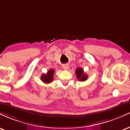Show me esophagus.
<instances>
[{
  "label": "esophagus",
  "instance_id": "34e87169",
  "mask_svg": "<svg viewBox=\"0 0 130 130\" xmlns=\"http://www.w3.org/2000/svg\"><path fill=\"white\" fill-rule=\"evenodd\" d=\"M63 67V69L65 70H67L68 69V65H67V64H65V65H63V67Z\"/></svg>",
  "mask_w": 130,
  "mask_h": 130
}]
</instances>
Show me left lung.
<instances>
[{
    "label": "left lung",
    "mask_w": 130,
    "mask_h": 130,
    "mask_svg": "<svg viewBox=\"0 0 130 130\" xmlns=\"http://www.w3.org/2000/svg\"><path fill=\"white\" fill-rule=\"evenodd\" d=\"M76 74L77 79L79 81H85L87 80V75L84 72V70L82 68H77L76 70Z\"/></svg>",
    "instance_id": "8db88e82"
}]
</instances>
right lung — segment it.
<instances>
[{
    "label": "right lung",
    "mask_w": 130,
    "mask_h": 130,
    "mask_svg": "<svg viewBox=\"0 0 130 130\" xmlns=\"http://www.w3.org/2000/svg\"><path fill=\"white\" fill-rule=\"evenodd\" d=\"M54 74V70L53 69H50L47 71L46 74H43L41 76V80L43 83L49 84L53 81Z\"/></svg>",
    "instance_id": "right-lung-1"
}]
</instances>
